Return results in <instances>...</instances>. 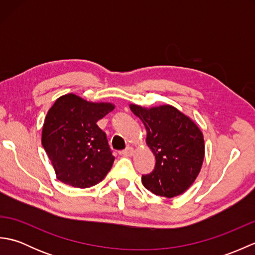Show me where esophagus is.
I'll list each match as a JSON object with an SVG mask.
<instances>
[{
	"instance_id": "1",
	"label": "esophagus",
	"mask_w": 255,
	"mask_h": 255,
	"mask_svg": "<svg viewBox=\"0 0 255 255\" xmlns=\"http://www.w3.org/2000/svg\"><path fill=\"white\" fill-rule=\"evenodd\" d=\"M123 155H125V156H130V155H132L133 154V148L132 147H127L126 149H125L124 151H123Z\"/></svg>"
}]
</instances>
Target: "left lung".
I'll return each mask as SVG.
<instances>
[{"instance_id":"left-lung-1","label":"left lung","mask_w":255,"mask_h":255,"mask_svg":"<svg viewBox=\"0 0 255 255\" xmlns=\"http://www.w3.org/2000/svg\"><path fill=\"white\" fill-rule=\"evenodd\" d=\"M130 110L143 123L145 141L155 155L154 170L141 177L143 186L167 198L183 194L196 180L204 161L200 129L171 105L144 108L132 104Z\"/></svg>"}]
</instances>
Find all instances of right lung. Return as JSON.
I'll return each mask as SVG.
<instances>
[{"instance_id": "1", "label": "right lung", "mask_w": 255, "mask_h": 255, "mask_svg": "<svg viewBox=\"0 0 255 255\" xmlns=\"http://www.w3.org/2000/svg\"><path fill=\"white\" fill-rule=\"evenodd\" d=\"M114 108L111 103H92L67 94L48 111L41 142L59 181L88 188L106 176L115 158L106 133L96 123Z\"/></svg>"}]
</instances>
